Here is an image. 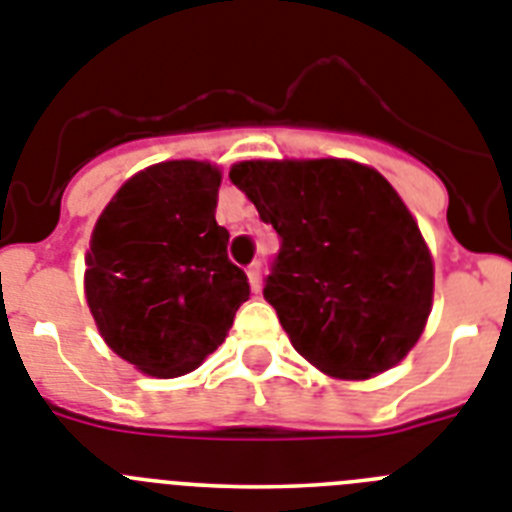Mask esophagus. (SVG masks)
<instances>
[{"label": "esophagus", "instance_id": "obj_1", "mask_svg": "<svg viewBox=\"0 0 512 512\" xmlns=\"http://www.w3.org/2000/svg\"><path fill=\"white\" fill-rule=\"evenodd\" d=\"M248 282H251V290L259 292L261 290V261H256V264L248 266Z\"/></svg>", "mask_w": 512, "mask_h": 512}]
</instances>
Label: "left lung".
<instances>
[{
  "label": "left lung",
  "instance_id": "1",
  "mask_svg": "<svg viewBox=\"0 0 512 512\" xmlns=\"http://www.w3.org/2000/svg\"><path fill=\"white\" fill-rule=\"evenodd\" d=\"M230 181L279 235L264 298L318 370L362 381L417 344L432 259L391 183L352 160L238 163Z\"/></svg>",
  "mask_w": 512,
  "mask_h": 512
}]
</instances>
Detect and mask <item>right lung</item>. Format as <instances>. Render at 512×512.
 <instances>
[{
  "label": "right lung",
  "instance_id": "obj_1",
  "mask_svg": "<svg viewBox=\"0 0 512 512\" xmlns=\"http://www.w3.org/2000/svg\"><path fill=\"white\" fill-rule=\"evenodd\" d=\"M220 170L173 160L126 181L100 214L85 272L108 347L142 373L176 378L225 342L248 277L217 225Z\"/></svg>",
  "mask_w": 512,
  "mask_h": 512
}]
</instances>
